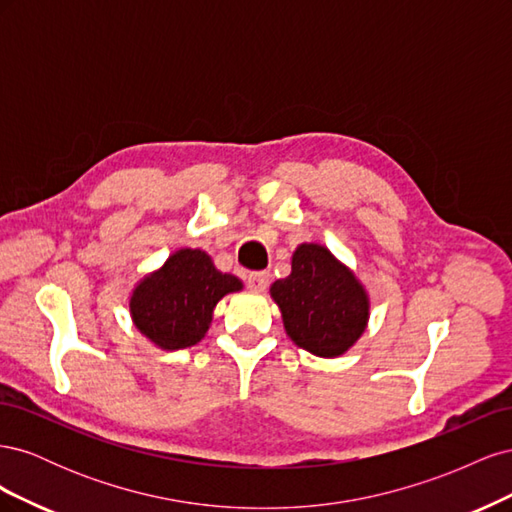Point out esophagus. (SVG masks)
I'll use <instances>...</instances> for the list:
<instances>
[{
    "label": "esophagus",
    "instance_id": "34e87169",
    "mask_svg": "<svg viewBox=\"0 0 512 512\" xmlns=\"http://www.w3.org/2000/svg\"><path fill=\"white\" fill-rule=\"evenodd\" d=\"M269 271H254L247 275V286H250L252 290L256 292H262L267 286H269Z\"/></svg>",
    "mask_w": 512,
    "mask_h": 512
}]
</instances>
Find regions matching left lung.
I'll return each instance as SVG.
<instances>
[{
  "mask_svg": "<svg viewBox=\"0 0 512 512\" xmlns=\"http://www.w3.org/2000/svg\"><path fill=\"white\" fill-rule=\"evenodd\" d=\"M286 335L322 359L346 354L367 329L369 294L344 262L320 243H301L292 271L271 284Z\"/></svg>",
  "mask_w": 512,
  "mask_h": 512,
  "instance_id": "left-lung-1",
  "label": "left lung"
}]
</instances>
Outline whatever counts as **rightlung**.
Wrapping results in <instances>:
<instances>
[{"instance_id":"right-lung-1","label":"right lung","mask_w":512,"mask_h":512,"mask_svg":"<svg viewBox=\"0 0 512 512\" xmlns=\"http://www.w3.org/2000/svg\"><path fill=\"white\" fill-rule=\"evenodd\" d=\"M239 290V277L215 269L207 252L183 247L134 286L130 316L158 348H190L207 335L218 301Z\"/></svg>"}]
</instances>
